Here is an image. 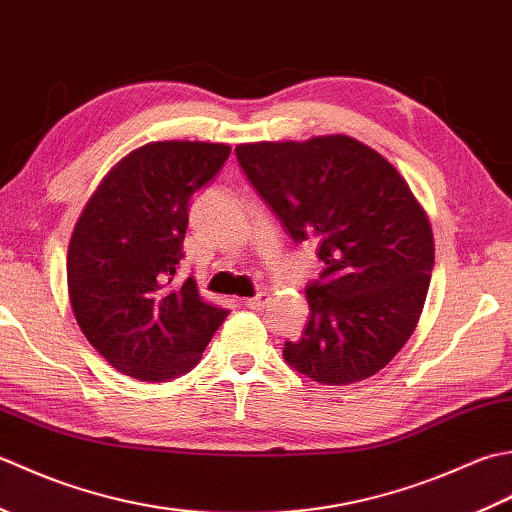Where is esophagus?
I'll return each mask as SVG.
<instances>
[{
  "mask_svg": "<svg viewBox=\"0 0 512 512\" xmlns=\"http://www.w3.org/2000/svg\"><path fill=\"white\" fill-rule=\"evenodd\" d=\"M267 300H269V296L265 294V291H258V294L254 296V298H247L245 300V305L249 307V309H263L265 305H267Z\"/></svg>",
  "mask_w": 512,
  "mask_h": 512,
  "instance_id": "obj_1",
  "label": "esophagus"
}]
</instances>
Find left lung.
Here are the masks:
<instances>
[{"label":"left lung","instance_id":"obj_1","mask_svg":"<svg viewBox=\"0 0 512 512\" xmlns=\"http://www.w3.org/2000/svg\"><path fill=\"white\" fill-rule=\"evenodd\" d=\"M238 165L296 243L325 269L307 285L309 320L283 358L314 382L367 380L420 320L435 260L433 232L411 187L369 145L344 134L247 143Z\"/></svg>","mask_w":512,"mask_h":512}]
</instances>
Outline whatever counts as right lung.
Masks as SVG:
<instances>
[{"instance_id": "add662e5", "label": "right lung", "mask_w": 512, "mask_h": 512, "mask_svg": "<svg viewBox=\"0 0 512 512\" xmlns=\"http://www.w3.org/2000/svg\"><path fill=\"white\" fill-rule=\"evenodd\" d=\"M229 145L159 141L121 159L83 207L68 247L70 305L83 336L114 369L141 382L192 371L227 309L198 296L179 269L192 196Z\"/></svg>"}]
</instances>
